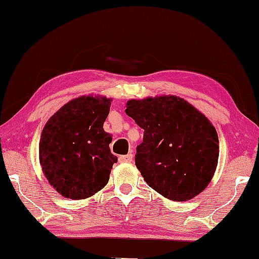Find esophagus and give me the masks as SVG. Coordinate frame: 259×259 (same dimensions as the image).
<instances>
[{
	"label": "esophagus",
	"mask_w": 259,
	"mask_h": 259,
	"mask_svg": "<svg viewBox=\"0 0 259 259\" xmlns=\"http://www.w3.org/2000/svg\"><path fill=\"white\" fill-rule=\"evenodd\" d=\"M119 161L122 162V164H126V162H132L133 161V154H126L119 157Z\"/></svg>",
	"instance_id": "obj_1"
}]
</instances>
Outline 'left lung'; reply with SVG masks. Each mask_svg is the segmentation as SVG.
Segmentation results:
<instances>
[{
	"label": "left lung",
	"instance_id": "1",
	"mask_svg": "<svg viewBox=\"0 0 259 259\" xmlns=\"http://www.w3.org/2000/svg\"><path fill=\"white\" fill-rule=\"evenodd\" d=\"M125 112L144 130L136 165L148 186L175 201L206 189L217 168L219 141L203 113L176 95L132 99Z\"/></svg>",
	"mask_w": 259,
	"mask_h": 259
}]
</instances>
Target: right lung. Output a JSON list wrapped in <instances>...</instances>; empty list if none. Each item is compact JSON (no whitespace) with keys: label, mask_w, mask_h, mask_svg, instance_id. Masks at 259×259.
<instances>
[{"label":"right lung","mask_w":259,"mask_h":259,"mask_svg":"<svg viewBox=\"0 0 259 259\" xmlns=\"http://www.w3.org/2000/svg\"><path fill=\"white\" fill-rule=\"evenodd\" d=\"M112 99L82 95L63 105L44 127L38 158L48 183L67 199H86L104 189L113 164L112 136L104 130Z\"/></svg>","instance_id":"add662e5"}]
</instances>
